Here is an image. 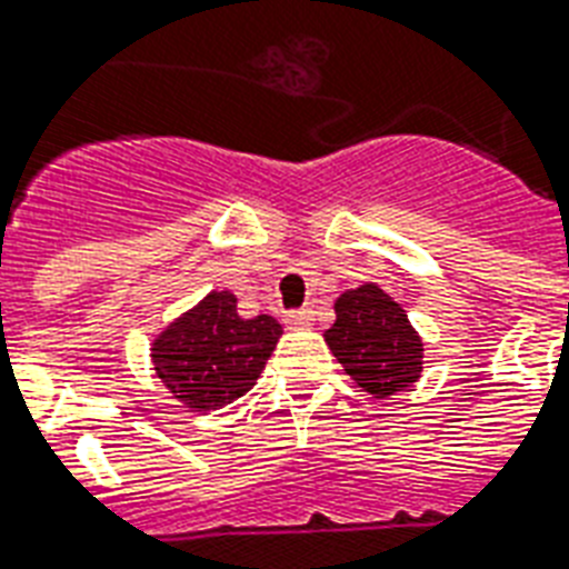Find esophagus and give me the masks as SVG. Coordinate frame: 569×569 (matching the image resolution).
<instances>
[{
	"mask_svg": "<svg viewBox=\"0 0 569 569\" xmlns=\"http://www.w3.org/2000/svg\"><path fill=\"white\" fill-rule=\"evenodd\" d=\"M311 320H315V311L297 309L284 315V327H288V330H306V327H311Z\"/></svg>",
	"mask_w": 569,
	"mask_h": 569,
	"instance_id": "34e87169",
	"label": "esophagus"
}]
</instances>
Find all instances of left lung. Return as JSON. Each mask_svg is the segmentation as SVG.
Masks as SVG:
<instances>
[{
  "label": "left lung",
  "mask_w": 569,
  "mask_h": 569,
  "mask_svg": "<svg viewBox=\"0 0 569 569\" xmlns=\"http://www.w3.org/2000/svg\"><path fill=\"white\" fill-rule=\"evenodd\" d=\"M323 341L357 387L375 399L420 381L422 339L399 302L371 281L336 300V323L323 332Z\"/></svg>",
  "instance_id": "1"
}]
</instances>
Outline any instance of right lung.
<instances>
[{"label": "right lung", "mask_w": 569, "mask_h": 569, "mask_svg": "<svg viewBox=\"0 0 569 569\" xmlns=\"http://www.w3.org/2000/svg\"><path fill=\"white\" fill-rule=\"evenodd\" d=\"M279 339V320L269 315L239 318L237 297L230 290H212L158 332L152 366L186 408L216 411L258 383Z\"/></svg>", "instance_id": "right-lung-1"}]
</instances>
